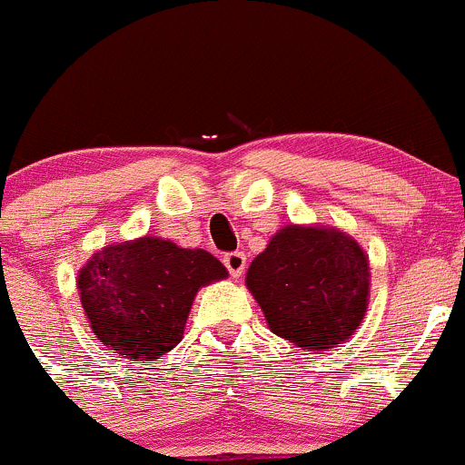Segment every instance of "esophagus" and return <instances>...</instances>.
<instances>
[{
	"label": "esophagus",
	"mask_w": 465,
	"mask_h": 465,
	"mask_svg": "<svg viewBox=\"0 0 465 465\" xmlns=\"http://www.w3.org/2000/svg\"><path fill=\"white\" fill-rule=\"evenodd\" d=\"M223 266L228 268L231 277H242L243 268H246V254L243 252H226L223 254Z\"/></svg>",
	"instance_id": "esophagus-1"
}]
</instances>
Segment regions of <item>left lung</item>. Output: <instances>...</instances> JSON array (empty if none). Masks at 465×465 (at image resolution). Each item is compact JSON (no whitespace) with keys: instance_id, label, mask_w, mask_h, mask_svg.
I'll list each match as a JSON object with an SVG mask.
<instances>
[{"instance_id":"8db88e82","label":"left lung","mask_w":465,"mask_h":465,"mask_svg":"<svg viewBox=\"0 0 465 465\" xmlns=\"http://www.w3.org/2000/svg\"><path fill=\"white\" fill-rule=\"evenodd\" d=\"M271 331L302 351L351 339L368 306V259L332 228H282L246 274Z\"/></svg>"}]
</instances>
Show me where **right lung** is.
<instances>
[{
    "mask_svg": "<svg viewBox=\"0 0 465 465\" xmlns=\"http://www.w3.org/2000/svg\"><path fill=\"white\" fill-rule=\"evenodd\" d=\"M226 274L211 252L142 237L94 252L79 271L77 288L99 341L148 361L182 341L194 294Z\"/></svg>",
    "mask_w": 465,
    "mask_h": 465,
    "instance_id": "obj_1",
    "label": "right lung"
}]
</instances>
